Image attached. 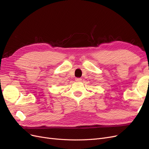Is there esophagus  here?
<instances>
[{
	"mask_svg": "<svg viewBox=\"0 0 149 149\" xmlns=\"http://www.w3.org/2000/svg\"><path fill=\"white\" fill-rule=\"evenodd\" d=\"M81 80L82 79L81 78H75V81H81Z\"/></svg>",
	"mask_w": 149,
	"mask_h": 149,
	"instance_id": "esophagus-1",
	"label": "esophagus"
}]
</instances>
